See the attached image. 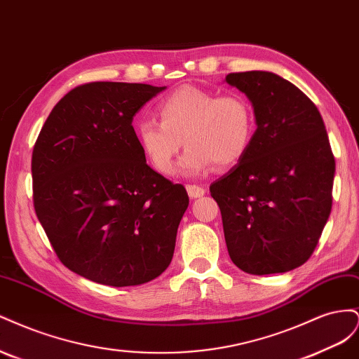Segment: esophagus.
<instances>
[{
    "instance_id": "obj_1",
    "label": "esophagus",
    "mask_w": 359,
    "mask_h": 359,
    "mask_svg": "<svg viewBox=\"0 0 359 359\" xmlns=\"http://www.w3.org/2000/svg\"><path fill=\"white\" fill-rule=\"evenodd\" d=\"M186 189H187V193H189V196L191 199L202 198L203 194H205V189L201 187V186H196V184H187Z\"/></svg>"
}]
</instances>
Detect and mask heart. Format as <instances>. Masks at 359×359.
<instances>
[{
  "instance_id": "obj_1",
  "label": "heart",
  "mask_w": 359,
  "mask_h": 359,
  "mask_svg": "<svg viewBox=\"0 0 359 359\" xmlns=\"http://www.w3.org/2000/svg\"><path fill=\"white\" fill-rule=\"evenodd\" d=\"M160 121L140 119L136 133L140 148L156 170L170 173L184 145L182 173L201 175L217 165L240 163L255 136V111L241 93L217 95L196 85H182L157 104Z\"/></svg>"
}]
</instances>
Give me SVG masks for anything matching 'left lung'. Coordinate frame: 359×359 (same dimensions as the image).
Wrapping results in <instances>:
<instances>
[{"label": "left lung", "instance_id": "1", "mask_svg": "<svg viewBox=\"0 0 359 359\" xmlns=\"http://www.w3.org/2000/svg\"><path fill=\"white\" fill-rule=\"evenodd\" d=\"M252 102L256 132L247 154L210 186L232 262L255 276L287 273L316 248L332 206L335 160L309 97L271 72L229 73Z\"/></svg>", "mask_w": 359, "mask_h": 359}]
</instances>
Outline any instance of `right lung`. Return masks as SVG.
Returning a JSON list of instances; mask_svg holds the SVG:
<instances>
[{
    "instance_id": "1",
    "label": "right lung",
    "mask_w": 359,
    "mask_h": 359,
    "mask_svg": "<svg viewBox=\"0 0 359 359\" xmlns=\"http://www.w3.org/2000/svg\"><path fill=\"white\" fill-rule=\"evenodd\" d=\"M166 86L91 82L55 104L36 140L34 208L58 259L95 283L158 277L189 194L147 165L133 116Z\"/></svg>"
}]
</instances>
